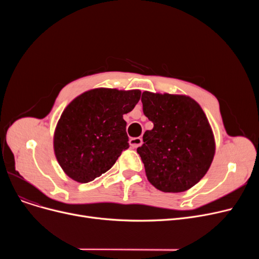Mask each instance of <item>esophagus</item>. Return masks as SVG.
<instances>
[{
	"label": "esophagus",
	"instance_id": "34e87169",
	"mask_svg": "<svg viewBox=\"0 0 259 259\" xmlns=\"http://www.w3.org/2000/svg\"><path fill=\"white\" fill-rule=\"evenodd\" d=\"M129 144L132 148H138L143 144V140L141 138H132V139H130Z\"/></svg>",
	"mask_w": 259,
	"mask_h": 259
}]
</instances>
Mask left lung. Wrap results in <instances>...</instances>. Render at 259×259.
Wrapping results in <instances>:
<instances>
[{
	"label": "left lung",
	"mask_w": 259,
	"mask_h": 259,
	"mask_svg": "<svg viewBox=\"0 0 259 259\" xmlns=\"http://www.w3.org/2000/svg\"><path fill=\"white\" fill-rule=\"evenodd\" d=\"M144 114L153 128L138 148L148 181L162 192H184L208 172L215 154L214 135L197 102L187 95H142Z\"/></svg>",
	"instance_id": "left-lung-1"
}]
</instances>
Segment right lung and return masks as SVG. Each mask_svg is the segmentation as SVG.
<instances>
[{
  "label": "right lung",
  "instance_id": "right-lung-1",
  "mask_svg": "<svg viewBox=\"0 0 259 259\" xmlns=\"http://www.w3.org/2000/svg\"><path fill=\"white\" fill-rule=\"evenodd\" d=\"M141 90L97 88L81 93L63 111L53 135L54 154L63 171L89 183L108 171L129 148L127 122Z\"/></svg>",
  "mask_w": 259,
  "mask_h": 259
}]
</instances>
